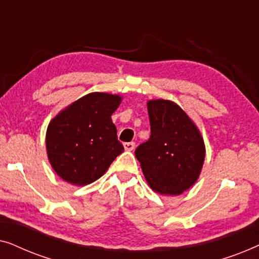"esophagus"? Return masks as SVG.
Listing matches in <instances>:
<instances>
[{"label": "esophagus", "instance_id": "obj_1", "mask_svg": "<svg viewBox=\"0 0 259 259\" xmlns=\"http://www.w3.org/2000/svg\"><path fill=\"white\" fill-rule=\"evenodd\" d=\"M123 147H125L126 151H133L134 147H136V144H134V143H125V144H123Z\"/></svg>", "mask_w": 259, "mask_h": 259}]
</instances>
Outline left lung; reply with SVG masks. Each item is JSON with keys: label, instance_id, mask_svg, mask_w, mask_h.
Wrapping results in <instances>:
<instances>
[{"label": "left lung", "instance_id": "obj_1", "mask_svg": "<svg viewBox=\"0 0 259 259\" xmlns=\"http://www.w3.org/2000/svg\"><path fill=\"white\" fill-rule=\"evenodd\" d=\"M151 137L136 150L148 185L165 196H178L197 182L205 159L199 130L169 100L147 102Z\"/></svg>", "mask_w": 259, "mask_h": 259}]
</instances>
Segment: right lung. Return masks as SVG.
Returning a JSON list of instances; mask_svg holds the SVG:
<instances>
[{
    "instance_id": "obj_1",
    "label": "right lung",
    "mask_w": 259,
    "mask_h": 259,
    "mask_svg": "<svg viewBox=\"0 0 259 259\" xmlns=\"http://www.w3.org/2000/svg\"><path fill=\"white\" fill-rule=\"evenodd\" d=\"M121 97L90 93L49 122L46 136L52 167L67 183L83 186L100 178L123 152L111 116Z\"/></svg>"
}]
</instances>
